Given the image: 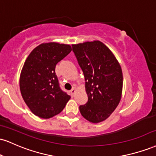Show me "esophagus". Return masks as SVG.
Listing matches in <instances>:
<instances>
[{
	"mask_svg": "<svg viewBox=\"0 0 156 156\" xmlns=\"http://www.w3.org/2000/svg\"><path fill=\"white\" fill-rule=\"evenodd\" d=\"M76 88H73V89H72L70 90V93H71V95H72V96H73V95L75 94H76Z\"/></svg>",
	"mask_w": 156,
	"mask_h": 156,
	"instance_id": "esophagus-1",
	"label": "esophagus"
}]
</instances>
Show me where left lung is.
<instances>
[{
  "instance_id": "left-lung-1",
  "label": "left lung",
  "mask_w": 156,
  "mask_h": 156,
  "mask_svg": "<svg viewBox=\"0 0 156 156\" xmlns=\"http://www.w3.org/2000/svg\"><path fill=\"white\" fill-rule=\"evenodd\" d=\"M83 72L88 102L79 110L91 123L105 121L119 105L123 90V73L115 55L99 41L73 44Z\"/></svg>"
}]
</instances>
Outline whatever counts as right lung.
<instances>
[{"mask_svg": "<svg viewBox=\"0 0 156 156\" xmlns=\"http://www.w3.org/2000/svg\"><path fill=\"white\" fill-rule=\"evenodd\" d=\"M71 51L69 44L44 43L32 51L24 62L20 77V91L36 116L52 118L62 111L70 99L60 89L55 67Z\"/></svg>", "mask_w": 156, "mask_h": 156, "instance_id": "1", "label": "right lung"}]
</instances>
